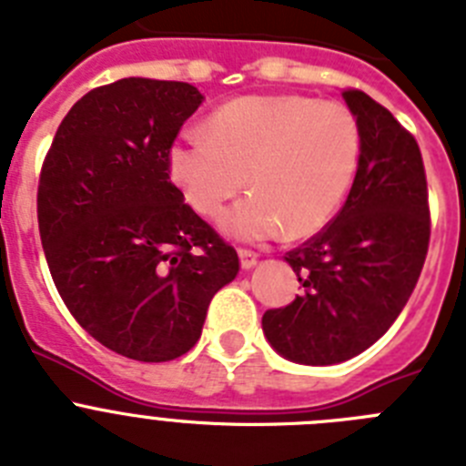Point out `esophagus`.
Listing matches in <instances>:
<instances>
[{
  "label": "esophagus",
  "instance_id": "34e87169",
  "mask_svg": "<svg viewBox=\"0 0 466 466\" xmlns=\"http://www.w3.org/2000/svg\"><path fill=\"white\" fill-rule=\"evenodd\" d=\"M258 261V254L252 252V249H245V247H240V263L242 268H254Z\"/></svg>",
  "mask_w": 466,
  "mask_h": 466
}]
</instances>
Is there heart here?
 I'll use <instances>...</instances> for the list:
<instances>
[{
  "label": "heart",
  "instance_id": "obj_1",
  "mask_svg": "<svg viewBox=\"0 0 466 466\" xmlns=\"http://www.w3.org/2000/svg\"><path fill=\"white\" fill-rule=\"evenodd\" d=\"M361 133L340 102L308 95H245L214 111L208 133L188 130L170 147V175L187 203L214 217L247 187L252 193L224 212L221 228L245 240L287 230L306 238L336 217L355 182Z\"/></svg>",
  "mask_w": 466,
  "mask_h": 466
}]
</instances>
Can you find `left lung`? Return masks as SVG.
I'll return each mask as SVG.
<instances>
[{"label": "left lung", "mask_w": 466, "mask_h": 466, "mask_svg": "<svg viewBox=\"0 0 466 466\" xmlns=\"http://www.w3.org/2000/svg\"><path fill=\"white\" fill-rule=\"evenodd\" d=\"M343 97L361 133L355 184L340 212L284 257L303 294L261 319L279 355L310 366L339 364L371 348L409 303L430 249L418 142L364 90L345 88Z\"/></svg>", "instance_id": "8db88e82"}]
</instances>
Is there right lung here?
<instances>
[{
    "mask_svg": "<svg viewBox=\"0 0 466 466\" xmlns=\"http://www.w3.org/2000/svg\"><path fill=\"white\" fill-rule=\"evenodd\" d=\"M203 95L182 81L121 79L86 93L39 175L48 270L74 319L137 361L187 355L238 252L184 203L170 147Z\"/></svg>",
    "mask_w": 466,
    "mask_h": 466,
    "instance_id": "add662e5",
    "label": "right lung"
}]
</instances>
